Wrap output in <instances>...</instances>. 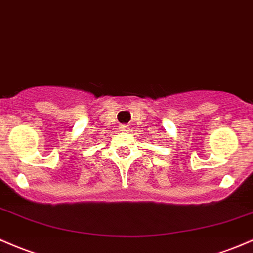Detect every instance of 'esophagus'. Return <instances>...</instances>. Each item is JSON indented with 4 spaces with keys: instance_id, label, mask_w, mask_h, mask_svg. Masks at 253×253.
I'll return each instance as SVG.
<instances>
[{
    "instance_id": "obj_1",
    "label": "esophagus",
    "mask_w": 253,
    "mask_h": 253,
    "mask_svg": "<svg viewBox=\"0 0 253 253\" xmlns=\"http://www.w3.org/2000/svg\"><path fill=\"white\" fill-rule=\"evenodd\" d=\"M119 129H120L121 132H128V129H129V126H128V125H125V124H122V125H120V126H119Z\"/></svg>"
}]
</instances>
